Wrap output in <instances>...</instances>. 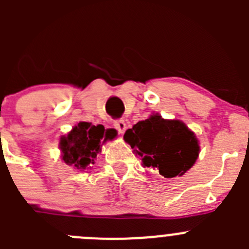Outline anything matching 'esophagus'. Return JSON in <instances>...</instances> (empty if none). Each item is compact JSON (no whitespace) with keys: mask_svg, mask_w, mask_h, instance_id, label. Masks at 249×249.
<instances>
[{"mask_svg":"<svg viewBox=\"0 0 249 249\" xmlns=\"http://www.w3.org/2000/svg\"><path fill=\"white\" fill-rule=\"evenodd\" d=\"M113 125H114V127L118 130V132H119V134H124L125 130H126V123H125L123 119L115 120L114 124Z\"/></svg>","mask_w":249,"mask_h":249,"instance_id":"esophagus-1","label":"esophagus"}]
</instances>
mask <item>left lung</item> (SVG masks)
<instances>
[{"label":"left lung","instance_id":"obj_1","mask_svg":"<svg viewBox=\"0 0 249 249\" xmlns=\"http://www.w3.org/2000/svg\"><path fill=\"white\" fill-rule=\"evenodd\" d=\"M124 140L140 155L144 167L159 170L165 178L180 177L196 161L199 141L184 123L149 117L126 130Z\"/></svg>","mask_w":249,"mask_h":249}]
</instances>
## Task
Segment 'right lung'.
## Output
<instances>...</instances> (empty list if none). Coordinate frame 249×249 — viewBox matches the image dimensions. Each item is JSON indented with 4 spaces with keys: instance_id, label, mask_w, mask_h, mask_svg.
<instances>
[{
    "instance_id": "1",
    "label": "right lung",
    "mask_w": 249,
    "mask_h": 249,
    "mask_svg": "<svg viewBox=\"0 0 249 249\" xmlns=\"http://www.w3.org/2000/svg\"><path fill=\"white\" fill-rule=\"evenodd\" d=\"M114 136L115 132L105 130L104 125L95 126L91 123H78L77 126L60 141L62 160L80 171L91 167L95 164L97 153L101 150V143Z\"/></svg>"
}]
</instances>
